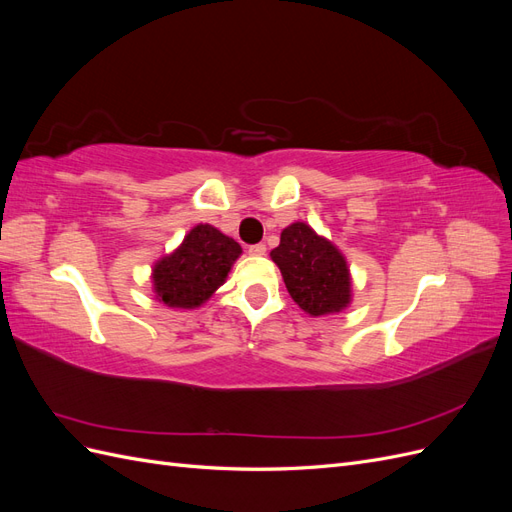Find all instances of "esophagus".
<instances>
[{"label": "esophagus", "instance_id": "obj_1", "mask_svg": "<svg viewBox=\"0 0 512 512\" xmlns=\"http://www.w3.org/2000/svg\"><path fill=\"white\" fill-rule=\"evenodd\" d=\"M250 252L252 256H265L267 254V245L265 243H256V245H250Z\"/></svg>", "mask_w": 512, "mask_h": 512}]
</instances>
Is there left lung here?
Returning a JSON list of instances; mask_svg holds the SVG:
<instances>
[{
  "mask_svg": "<svg viewBox=\"0 0 512 512\" xmlns=\"http://www.w3.org/2000/svg\"><path fill=\"white\" fill-rule=\"evenodd\" d=\"M271 260L282 271L292 301L309 316L339 314L352 303V275L339 247L305 222L282 230Z\"/></svg>",
  "mask_w": 512,
  "mask_h": 512,
  "instance_id": "8db88e82",
  "label": "left lung"
}]
</instances>
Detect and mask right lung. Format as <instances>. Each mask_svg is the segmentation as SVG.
I'll return each instance as SVG.
<instances>
[{
	"label": "right lung",
	"instance_id": "1",
	"mask_svg": "<svg viewBox=\"0 0 512 512\" xmlns=\"http://www.w3.org/2000/svg\"><path fill=\"white\" fill-rule=\"evenodd\" d=\"M241 254V245L222 230L211 224H196L173 252L153 262V294L173 309L205 305L226 282Z\"/></svg>",
	"mask_w": 512,
	"mask_h": 512
}]
</instances>
